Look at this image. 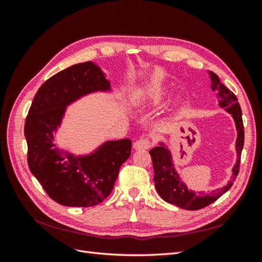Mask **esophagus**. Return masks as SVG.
Returning <instances> with one entry per match:
<instances>
[{
	"mask_svg": "<svg viewBox=\"0 0 262 262\" xmlns=\"http://www.w3.org/2000/svg\"><path fill=\"white\" fill-rule=\"evenodd\" d=\"M151 146V142L147 138H141V140L136 141L134 144H133V147L135 149H147Z\"/></svg>",
	"mask_w": 262,
	"mask_h": 262,
	"instance_id": "34e87169",
	"label": "esophagus"
}]
</instances>
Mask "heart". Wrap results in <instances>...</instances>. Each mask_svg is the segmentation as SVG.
Returning a JSON list of instances; mask_svg holds the SVG:
<instances>
[{
	"label": "heart",
	"mask_w": 262,
	"mask_h": 262,
	"mask_svg": "<svg viewBox=\"0 0 262 262\" xmlns=\"http://www.w3.org/2000/svg\"><path fill=\"white\" fill-rule=\"evenodd\" d=\"M170 88L164 84H151L137 89L132 94V104L135 108H152L162 103L169 96Z\"/></svg>",
	"instance_id": "1"
}]
</instances>
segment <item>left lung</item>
<instances>
[{
  "mask_svg": "<svg viewBox=\"0 0 262 262\" xmlns=\"http://www.w3.org/2000/svg\"><path fill=\"white\" fill-rule=\"evenodd\" d=\"M211 82V90L216 92V98L219 100V105L224 108L225 111L231 114L233 120L235 122L237 137L235 141L236 161L232 169V179L221 189H216L211 193H204V191L194 192L191 189H188L187 185L182 181L179 173L176 170L171 151L164 142H160L159 146L149 151L154 168V182L158 193L166 203L173 204L178 207L187 210H197L204 208L206 206L214 203L222 194L225 193L232 187L240 169L241 153L244 144V130L242 111L240 104L237 102L235 94L231 92L220 77L213 72H208Z\"/></svg>",
  "mask_w": 262,
  "mask_h": 262,
  "instance_id": "left-lung-1",
  "label": "left lung"
}]
</instances>
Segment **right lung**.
I'll return each mask as SVG.
<instances>
[{
    "mask_svg": "<svg viewBox=\"0 0 262 262\" xmlns=\"http://www.w3.org/2000/svg\"><path fill=\"white\" fill-rule=\"evenodd\" d=\"M111 92L110 81L93 62L72 65L39 88L25 124L28 165L55 202L70 207L99 205L113 190L132 141H105L89 154L56 147L55 135L70 104L88 94Z\"/></svg>",
    "mask_w": 262,
    "mask_h": 262,
    "instance_id": "right-lung-1",
    "label": "right lung"
}]
</instances>
